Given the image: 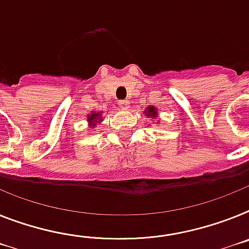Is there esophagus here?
Segmentation results:
<instances>
[{"instance_id": "34e87169", "label": "esophagus", "mask_w": 249, "mask_h": 249, "mask_svg": "<svg viewBox=\"0 0 249 249\" xmlns=\"http://www.w3.org/2000/svg\"><path fill=\"white\" fill-rule=\"evenodd\" d=\"M129 106H130V102H129L128 100H121V101H119V107L123 108V110L129 108Z\"/></svg>"}]
</instances>
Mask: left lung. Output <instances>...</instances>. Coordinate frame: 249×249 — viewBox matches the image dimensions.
<instances>
[{"mask_svg":"<svg viewBox=\"0 0 249 249\" xmlns=\"http://www.w3.org/2000/svg\"><path fill=\"white\" fill-rule=\"evenodd\" d=\"M144 114H145L147 118L157 119L158 118V108H157L156 106H148V107H145V110H144Z\"/></svg>","mask_w":249,"mask_h":249,"instance_id":"obj_1","label":"left lung"}]
</instances>
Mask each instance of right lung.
<instances>
[{"label": "right lung", "instance_id": "add662e5", "mask_svg": "<svg viewBox=\"0 0 249 249\" xmlns=\"http://www.w3.org/2000/svg\"><path fill=\"white\" fill-rule=\"evenodd\" d=\"M86 120L89 123V126L91 129L96 128L97 125H100L104 120V116H102V111H91L89 114H87L86 116Z\"/></svg>", "mask_w": 249, "mask_h": 249}]
</instances>
